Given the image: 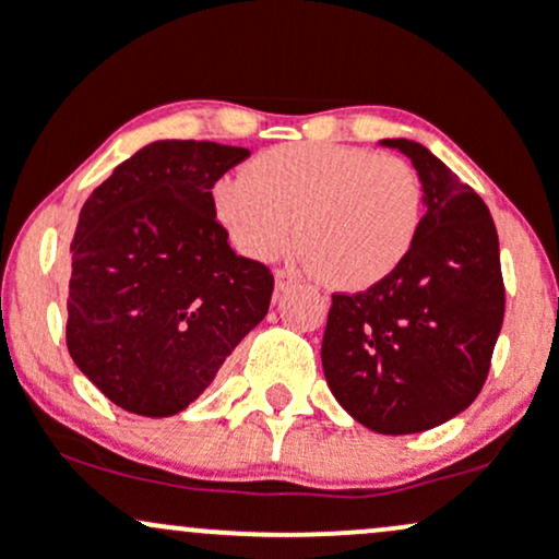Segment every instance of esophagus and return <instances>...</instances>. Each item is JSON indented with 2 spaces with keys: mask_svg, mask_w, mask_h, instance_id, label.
<instances>
[{
  "mask_svg": "<svg viewBox=\"0 0 559 559\" xmlns=\"http://www.w3.org/2000/svg\"><path fill=\"white\" fill-rule=\"evenodd\" d=\"M294 284V275L288 271H275V292H284Z\"/></svg>",
  "mask_w": 559,
  "mask_h": 559,
  "instance_id": "esophagus-1",
  "label": "esophagus"
}]
</instances>
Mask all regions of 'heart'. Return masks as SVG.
Returning a JSON list of instances; mask_svg holds the SVG:
<instances>
[{"label": "heart", "mask_w": 559, "mask_h": 559, "mask_svg": "<svg viewBox=\"0 0 559 559\" xmlns=\"http://www.w3.org/2000/svg\"><path fill=\"white\" fill-rule=\"evenodd\" d=\"M215 215L252 260L284 252L297 221L301 265L329 286L360 292L389 278L413 249L423 186L402 157L299 141L265 150L247 176L223 178Z\"/></svg>", "instance_id": "1"}]
</instances>
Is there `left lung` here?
I'll return each mask as SVG.
<instances>
[{"label":"left lung","mask_w":559,"mask_h":559,"mask_svg":"<svg viewBox=\"0 0 559 559\" xmlns=\"http://www.w3.org/2000/svg\"><path fill=\"white\" fill-rule=\"evenodd\" d=\"M383 144L418 170L426 215L389 278L333 294L320 360L352 418L402 436L441 426L480 394L504 320V281L484 199L426 146Z\"/></svg>","instance_id":"obj_1"}]
</instances>
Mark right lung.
I'll list each match as a JSON object with an SVG mask.
<instances>
[{
    "mask_svg": "<svg viewBox=\"0 0 559 559\" xmlns=\"http://www.w3.org/2000/svg\"><path fill=\"white\" fill-rule=\"evenodd\" d=\"M247 157L215 141H155L83 202L66 342L128 413L189 407L271 307V267L239 258L215 217L213 186Z\"/></svg>",
    "mask_w": 559,
    "mask_h": 559,
    "instance_id": "1",
    "label": "right lung"
}]
</instances>
